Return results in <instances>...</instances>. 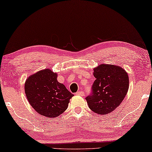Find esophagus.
I'll list each match as a JSON object with an SVG mask.
<instances>
[{
    "mask_svg": "<svg viewBox=\"0 0 152 152\" xmlns=\"http://www.w3.org/2000/svg\"><path fill=\"white\" fill-rule=\"evenodd\" d=\"M76 95H78V96H84V92L82 91H79L75 93Z\"/></svg>",
    "mask_w": 152,
    "mask_h": 152,
    "instance_id": "34e87169",
    "label": "esophagus"
}]
</instances>
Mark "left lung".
Segmentation results:
<instances>
[{
	"label": "left lung",
	"mask_w": 152,
	"mask_h": 152,
	"mask_svg": "<svg viewBox=\"0 0 152 152\" xmlns=\"http://www.w3.org/2000/svg\"><path fill=\"white\" fill-rule=\"evenodd\" d=\"M96 78L91 91L86 98L89 108L94 113L106 114L117 108L129 89L128 74L123 68L102 64L94 69Z\"/></svg>",
	"instance_id": "obj_1"
}]
</instances>
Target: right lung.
<instances>
[{"label": "right lung", "mask_w": 152, "mask_h": 152, "mask_svg": "<svg viewBox=\"0 0 152 152\" xmlns=\"http://www.w3.org/2000/svg\"><path fill=\"white\" fill-rule=\"evenodd\" d=\"M56 79V73L47 69L29 77L25 83L29 104L37 113L48 118L58 116L66 110L74 96Z\"/></svg>", "instance_id": "obj_1"}]
</instances>
